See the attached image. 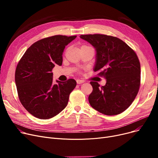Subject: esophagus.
<instances>
[{
	"label": "esophagus",
	"instance_id": "esophagus-1",
	"mask_svg": "<svg viewBox=\"0 0 158 158\" xmlns=\"http://www.w3.org/2000/svg\"><path fill=\"white\" fill-rule=\"evenodd\" d=\"M76 82H77V83L78 85H80V84L83 83V82H84V81H82V80H80V79H77V80L76 81Z\"/></svg>",
	"mask_w": 158,
	"mask_h": 158
}]
</instances>
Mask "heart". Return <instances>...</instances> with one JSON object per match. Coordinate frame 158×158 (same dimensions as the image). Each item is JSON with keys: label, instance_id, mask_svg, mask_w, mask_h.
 Segmentation results:
<instances>
[{"label": "heart", "instance_id": "b5f03b06", "mask_svg": "<svg viewBox=\"0 0 158 158\" xmlns=\"http://www.w3.org/2000/svg\"><path fill=\"white\" fill-rule=\"evenodd\" d=\"M85 47H88V46H87V45H82L81 46V48H85Z\"/></svg>", "mask_w": 158, "mask_h": 158}]
</instances>
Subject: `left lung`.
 Segmentation results:
<instances>
[{"label": "left lung", "mask_w": 158, "mask_h": 158, "mask_svg": "<svg viewBox=\"0 0 158 158\" xmlns=\"http://www.w3.org/2000/svg\"><path fill=\"white\" fill-rule=\"evenodd\" d=\"M96 49L95 72L106 79L105 86L91 81L92 92L88 101L93 108L106 115H117L131 106L140 86V63L138 57L122 40L106 35L80 36Z\"/></svg>", "instance_id": "8db88e82"}]
</instances>
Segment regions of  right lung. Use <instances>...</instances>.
I'll return each instance as SVG.
<instances>
[{"mask_svg": "<svg viewBox=\"0 0 158 158\" xmlns=\"http://www.w3.org/2000/svg\"><path fill=\"white\" fill-rule=\"evenodd\" d=\"M76 38L55 35L33 44L19 61L15 70V83L19 100L29 113L40 119L51 118L69 102L76 81L53 82L52 70L61 66L65 46Z\"/></svg>", "mask_w": 158, "mask_h": 158, "instance_id": "1", "label": "right lung"}]
</instances>
